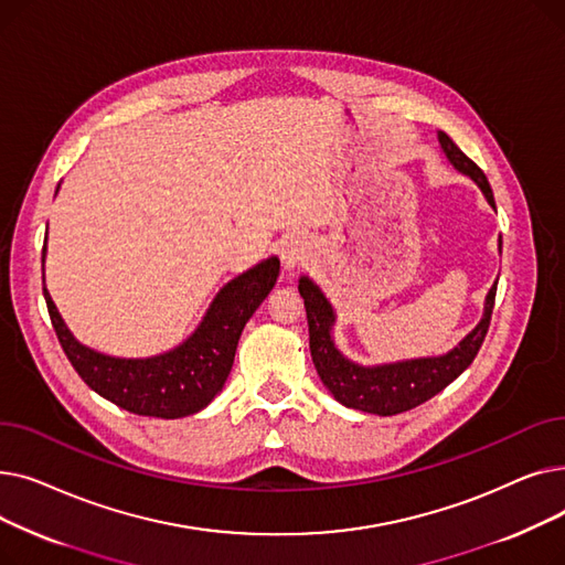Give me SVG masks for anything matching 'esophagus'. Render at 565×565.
<instances>
[{"mask_svg": "<svg viewBox=\"0 0 565 565\" xmlns=\"http://www.w3.org/2000/svg\"><path fill=\"white\" fill-rule=\"evenodd\" d=\"M311 252V243L307 241V235H290L288 241L281 247V267L286 275H292L295 270L307 263Z\"/></svg>", "mask_w": 565, "mask_h": 565, "instance_id": "1", "label": "esophagus"}]
</instances>
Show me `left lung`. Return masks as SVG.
<instances>
[{
	"mask_svg": "<svg viewBox=\"0 0 565 565\" xmlns=\"http://www.w3.org/2000/svg\"><path fill=\"white\" fill-rule=\"evenodd\" d=\"M437 139L441 146V153L449 160V164L458 173L467 175L469 181L477 183L486 201L492 207H497L486 173L460 151L449 135H444L439 130ZM499 249H501V237H499ZM298 290L305 300L307 320H309L311 360L324 384V390H328L345 407L377 414V417H392V414H401L426 403L428 398L439 394L444 387H449V384L473 362L490 328L497 281L486 295L483 316L477 328H473L449 352L435 354V358H417V360L373 364V366H364L348 360L345 354L337 348L334 334H332L337 311L332 302L324 298L320 286L311 277L302 275Z\"/></svg>",
	"mask_w": 565,
	"mask_h": 565,
	"instance_id": "1",
	"label": "left lung"
}]
</instances>
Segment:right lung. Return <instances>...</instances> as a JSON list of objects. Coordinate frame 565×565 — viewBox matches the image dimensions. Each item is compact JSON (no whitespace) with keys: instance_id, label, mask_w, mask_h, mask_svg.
I'll list each match as a JSON object with an SVG mask.
<instances>
[{"instance_id":"add662e5","label":"right lung","mask_w":565,"mask_h":565,"mask_svg":"<svg viewBox=\"0 0 565 565\" xmlns=\"http://www.w3.org/2000/svg\"><path fill=\"white\" fill-rule=\"evenodd\" d=\"M45 254L47 235L43 247V270ZM277 277V256L265 258L243 275L233 277L224 288H220L196 330L181 345L151 354V358H114V354L79 343L52 302L45 286L43 295L58 343L88 387L114 405L139 414V417L181 419L211 405V401L222 392L245 324L270 295Z\"/></svg>"}]
</instances>
